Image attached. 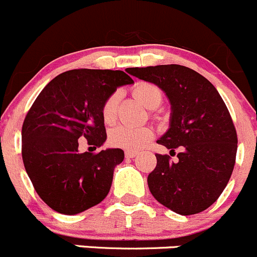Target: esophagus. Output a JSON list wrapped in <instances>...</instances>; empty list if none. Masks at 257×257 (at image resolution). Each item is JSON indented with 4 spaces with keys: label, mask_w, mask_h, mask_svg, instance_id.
<instances>
[{
    "label": "esophagus",
    "mask_w": 257,
    "mask_h": 257,
    "mask_svg": "<svg viewBox=\"0 0 257 257\" xmlns=\"http://www.w3.org/2000/svg\"><path fill=\"white\" fill-rule=\"evenodd\" d=\"M137 155L136 151H126L125 152V156L126 159H132V157H135Z\"/></svg>",
    "instance_id": "1"
}]
</instances>
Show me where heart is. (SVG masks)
Masks as SVG:
<instances>
[{"mask_svg":"<svg viewBox=\"0 0 257 257\" xmlns=\"http://www.w3.org/2000/svg\"><path fill=\"white\" fill-rule=\"evenodd\" d=\"M132 93L147 108H156L162 102L161 90L152 83H137L132 88ZM117 101L118 92H112L103 102L101 115L106 123H111L115 121ZM152 137H154V132L147 126L118 125L111 130L108 140L112 146L128 150V151H136V150L144 147L147 142L151 141Z\"/></svg>","mask_w":257,"mask_h":257,"instance_id":"heart-1","label":"heart"}]
</instances>
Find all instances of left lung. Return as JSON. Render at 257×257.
<instances>
[{"instance_id":"obj_1","label":"left lung","mask_w":257,"mask_h":257,"mask_svg":"<svg viewBox=\"0 0 257 257\" xmlns=\"http://www.w3.org/2000/svg\"><path fill=\"white\" fill-rule=\"evenodd\" d=\"M126 71L159 86L171 102V122L157 144L179 161L156 154L147 177L152 196L180 215L204 211L218 199L233 171L237 134L220 93L207 78L180 65L131 67Z\"/></svg>"}]
</instances>
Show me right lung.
I'll return each mask as SVG.
<instances>
[{"mask_svg":"<svg viewBox=\"0 0 257 257\" xmlns=\"http://www.w3.org/2000/svg\"><path fill=\"white\" fill-rule=\"evenodd\" d=\"M132 82L123 71H66L32 103L22 125V160L35 190L52 210L76 215L107 196L123 151L81 154L78 139L95 149L106 141L103 102L118 86Z\"/></svg>","mask_w":257,"mask_h":257,"instance_id":"add662e5","label":"right lung"}]
</instances>
